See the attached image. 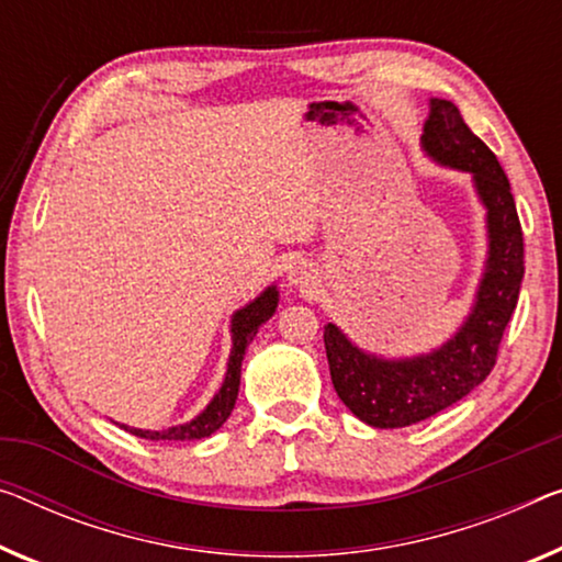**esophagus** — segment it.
Returning <instances> with one entry per match:
<instances>
[{
  "label": "esophagus",
  "mask_w": 562,
  "mask_h": 562,
  "mask_svg": "<svg viewBox=\"0 0 562 562\" xmlns=\"http://www.w3.org/2000/svg\"><path fill=\"white\" fill-rule=\"evenodd\" d=\"M290 284L292 288H297L300 292H310L317 284V272L313 265L307 262H297L295 267L290 270Z\"/></svg>",
  "instance_id": "obj_1"
}]
</instances>
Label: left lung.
Returning a JSON list of instances; mask_svg holds the SVG:
<instances>
[{"mask_svg": "<svg viewBox=\"0 0 562 562\" xmlns=\"http://www.w3.org/2000/svg\"><path fill=\"white\" fill-rule=\"evenodd\" d=\"M422 148L434 164L472 176L487 214V259L464 323L429 353L383 358L358 348L335 323L325 325L333 386L342 404L375 429L424 422L462 401L487 379L525 274L522 227L507 176L497 156L469 131L451 100H429Z\"/></svg>", "mask_w": 562, "mask_h": 562, "instance_id": "left-lung-1", "label": "left lung"}]
</instances>
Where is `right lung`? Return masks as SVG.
I'll use <instances>...</instances> for the list:
<instances>
[{"label":"right lung","instance_id":"obj_1","mask_svg":"<svg viewBox=\"0 0 562 562\" xmlns=\"http://www.w3.org/2000/svg\"><path fill=\"white\" fill-rule=\"evenodd\" d=\"M278 303H280L278 284H270V288H265L262 292H259L252 303L239 307L237 313L232 315V325H229L232 353H229V361H227V373H224V381H222L220 391L214 393V398L209 401L204 412L191 418V422L169 426V429L150 431V429H136V426L119 424L121 429L131 431L133 437L150 439V441H196V439L212 437V434L220 429L224 422H227L234 404H237L239 379H241V361H245L247 346L252 342V338L259 330V325L267 323L274 315Z\"/></svg>","mask_w":562,"mask_h":562}]
</instances>
